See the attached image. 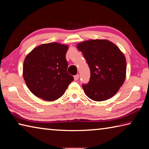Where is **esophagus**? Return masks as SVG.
<instances>
[{
	"instance_id": "esophagus-1",
	"label": "esophagus",
	"mask_w": 149,
	"mask_h": 149,
	"mask_svg": "<svg viewBox=\"0 0 149 149\" xmlns=\"http://www.w3.org/2000/svg\"><path fill=\"white\" fill-rule=\"evenodd\" d=\"M78 79H79V75L77 74V75H75V76H74V80L75 81H77Z\"/></svg>"
}]
</instances>
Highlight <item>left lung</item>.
Segmentation results:
<instances>
[{
  "label": "left lung",
  "mask_w": 149,
  "mask_h": 149,
  "mask_svg": "<svg viewBox=\"0 0 149 149\" xmlns=\"http://www.w3.org/2000/svg\"><path fill=\"white\" fill-rule=\"evenodd\" d=\"M91 70L88 84L83 85L85 94L95 101L112 97L124 83L126 60L116 45L106 39H90L77 45Z\"/></svg>",
  "instance_id": "obj_1"
}]
</instances>
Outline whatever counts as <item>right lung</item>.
Listing matches in <instances>:
<instances>
[{
	"label": "right lung",
	"mask_w": 149,
	"mask_h": 149,
	"mask_svg": "<svg viewBox=\"0 0 149 149\" xmlns=\"http://www.w3.org/2000/svg\"><path fill=\"white\" fill-rule=\"evenodd\" d=\"M68 46L58 42L42 44L27 55L23 76L28 89L36 97L54 101L64 94L74 77L67 72L65 54Z\"/></svg>",
	"instance_id": "1"
}]
</instances>
